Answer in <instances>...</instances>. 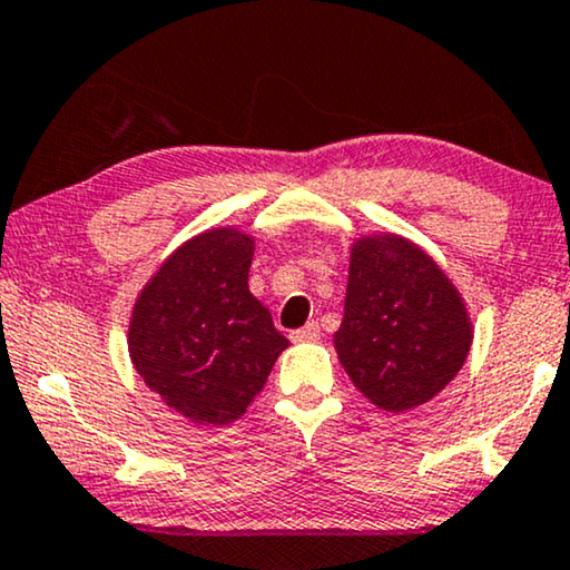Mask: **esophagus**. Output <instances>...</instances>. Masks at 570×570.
Returning a JSON list of instances; mask_svg holds the SVG:
<instances>
[{
  "label": "esophagus",
  "mask_w": 570,
  "mask_h": 570,
  "mask_svg": "<svg viewBox=\"0 0 570 570\" xmlns=\"http://www.w3.org/2000/svg\"><path fill=\"white\" fill-rule=\"evenodd\" d=\"M292 338L294 341H317L320 338V323H307L304 327H299V331H292Z\"/></svg>",
  "instance_id": "esophagus-1"
}]
</instances>
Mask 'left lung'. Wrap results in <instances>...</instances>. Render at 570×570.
Wrapping results in <instances>:
<instances>
[{"instance_id": "1", "label": "left lung", "mask_w": 570, "mask_h": 570, "mask_svg": "<svg viewBox=\"0 0 570 570\" xmlns=\"http://www.w3.org/2000/svg\"><path fill=\"white\" fill-rule=\"evenodd\" d=\"M333 343L364 397L387 413H405L454 380L470 354L472 323L431 255L400 235H366L351 247Z\"/></svg>"}]
</instances>
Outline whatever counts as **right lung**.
<instances>
[{
    "label": "right lung",
    "mask_w": 570,
    "mask_h": 570,
    "mask_svg": "<svg viewBox=\"0 0 570 570\" xmlns=\"http://www.w3.org/2000/svg\"><path fill=\"white\" fill-rule=\"evenodd\" d=\"M255 239L235 227L183 243L136 296L128 354L147 387L198 426L247 411L288 341L247 288Z\"/></svg>",
    "instance_id": "obj_1"
}]
</instances>
